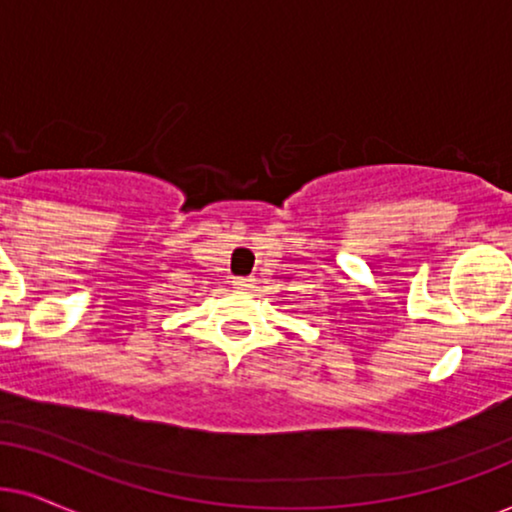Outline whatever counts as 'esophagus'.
<instances>
[{"instance_id":"1","label":"esophagus","mask_w":512,"mask_h":512,"mask_svg":"<svg viewBox=\"0 0 512 512\" xmlns=\"http://www.w3.org/2000/svg\"><path fill=\"white\" fill-rule=\"evenodd\" d=\"M252 283H255L252 278H234V285L238 290H250Z\"/></svg>"}]
</instances>
